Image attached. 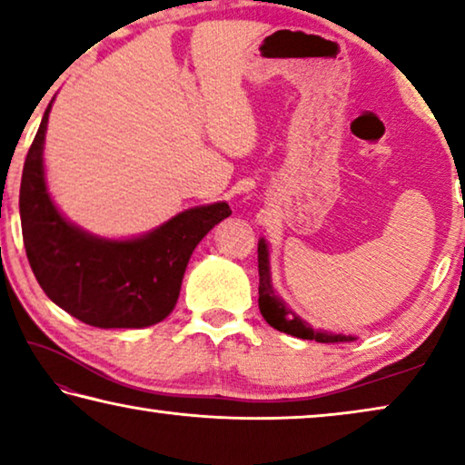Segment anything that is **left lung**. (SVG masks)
I'll use <instances>...</instances> for the list:
<instances>
[{"instance_id":"8db88e82","label":"left lung","mask_w":465,"mask_h":465,"mask_svg":"<svg viewBox=\"0 0 465 465\" xmlns=\"http://www.w3.org/2000/svg\"><path fill=\"white\" fill-rule=\"evenodd\" d=\"M258 272H260V287H258V306L266 322L282 333L293 335L300 340H314L321 344H335V341H352V335H341L331 331H314L311 325H306L300 316H295L289 308L282 304L274 293L271 282V266H268V245L264 239L258 243Z\"/></svg>"}]
</instances>
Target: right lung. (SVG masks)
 <instances>
[{
    "instance_id": "1",
    "label": "right lung",
    "mask_w": 465,
    "mask_h": 465,
    "mask_svg": "<svg viewBox=\"0 0 465 465\" xmlns=\"http://www.w3.org/2000/svg\"><path fill=\"white\" fill-rule=\"evenodd\" d=\"M52 103L26 153L20 224L31 271L45 295L85 325L138 329L176 306L199 241L231 216L224 201L186 210L138 239H100L71 224L52 203L44 178V140Z\"/></svg>"
}]
</instances>
